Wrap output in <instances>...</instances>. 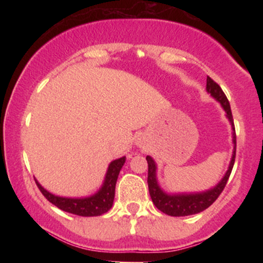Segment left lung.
Masks as SVG:
<instances>
[{
    "mask_svg": "<svg viewBox=\"0 0 263 263\" xmlns=\"http://www.w3.org/2000/svg\"><path fill=\"white\" fill-rule=\"evenodd\" d=\"M206 91L213 96L215 100H218L224 108L226 112V117L231 123L232 128V142H234V152H232V157L230 164H229V170L226 171L225 176L222 179L216 184L214 188L205 192L200 193H180V194H167L163 192L159 186L158 180H157V165L153 158L151 156H147V163H148V178H147V183H148L149 195L152 199L153 204L158 210L162 213L167 214L171 216H186V215H194V214L200 213L210 206L221 192L224 190L226 183H228L229 177H230L232 167L235 163V156H236V135H235V126H234V119H232L231 107L229 104L228 98L221 90L218 84L215 83L211 78H206Z\"/></svg>",
    "mask_w": 263,
    "mask_h": 263,
    "instance_id": "1",
    "label": "left lung"
}]
</instances>
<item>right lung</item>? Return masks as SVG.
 <instances>
[{"instance_id":"right-lung-1","label":"right lung","mask_w":263,"mask_h":263,"mask_svg":"<svg viewBox=\"0 0 263 263\" xmlns=\"http://www.w3.org/2000/svg\"><path fill=\"white\" fill-rule=\"evenodd\" d=\"M125 161L126 157H121V158L115 159V161L111 162L108 164L106 176H105L104 184H102L101 188L93 195L86 198L58 197V195H54L48 190H45L38 183L37 179L34 180L42 194L47 198V200H49L60 210L79 216H99L107 213L112 206L115 199V186H116L119 173L121 171L122 165L125 164Z\"/></svg>"}]
</instances>
